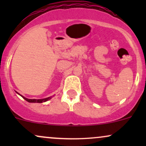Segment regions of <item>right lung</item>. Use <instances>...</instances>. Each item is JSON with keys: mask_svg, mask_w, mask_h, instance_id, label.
Instances as JSON below:
<instances>
[{"mask_svg": "<svg viewBox=\"0 0 146 146\" xmlns=\"http://www.w3.org/2000/svg\"><path fill=\"white\" fill-rule=\"evenodd\" d=\"M16 93L18 94L19 95H21V96L23 98L24 100H26V101H27L28 102H30V103H43V102H45L46 101H48V100H51L52 98V96L51 97H48V98H44V99H40V100H36V99H28V98H25L24 96H23V95H20L19 93H18V92L16 91Z\"/></svg>", "mask_w": 146, "mask_h": 146, "instance_id": "obj_1", "label": "right lung"}]
</instances>
